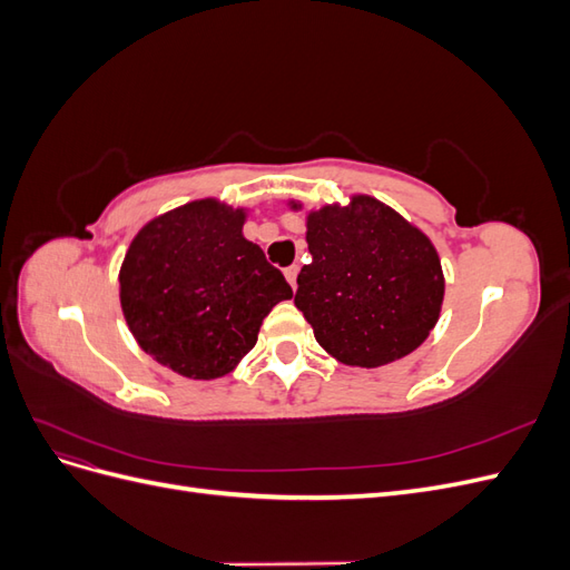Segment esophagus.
<instances>
[{
	"instance_id": "1",
	"label": "esophagus",
	"mask_w": 570,
	"mask_h": 570,
	"mask_svg": "<svg viewBox=\"0 0 570 570\" xmlns=\"http://www.w3.org/2000/svg\"><path fill=\"white\" fill-rule=\"evenodd\" d=\"M297 273H299V266H287L285 268V278L292 285V289H297Z\"/></svg>"
}]
</instances>
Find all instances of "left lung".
I'll return each instance as SVG.
<instances>
[{
  "label": "left lung",
  "instance_id": "left-lung-1",
  "mask_svg": "<svg viewBox=\"0 0 570 570\" xmlns=\"http://www.w3.org/2000/svg\"><path fill=\"white\" fill-rule=\"evenodd\" d=\"M306 245L312 264L297 275L295 304L327 354L377 368L421 347L444 299L440 256L423 230L375 197L354 195L308 212Z\"/></svg>",
  "mask_w": 570,
  "mask_h": 570
}]
</instances>
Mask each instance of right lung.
I'll return each mask as SVG.
<instances>
[{
	"instance_id": "right-lung-1",
	"label": "right lung",
	"mask_w": 570,
	"mask_h": 570,
	"mask_svg": "<svg viewBox=\"0 0 570 570\" xmlns=\"http://www.w3.org/2000/svg\"><path fill=\"white\" fill-rule=\"evenodd\" d=\"M245 209L214 197L178 206L132 237L120 308L137 344L195 381L230 373L271 308L292 297L283 273L243 235Z\"/></svg>"
}]
</instances>
